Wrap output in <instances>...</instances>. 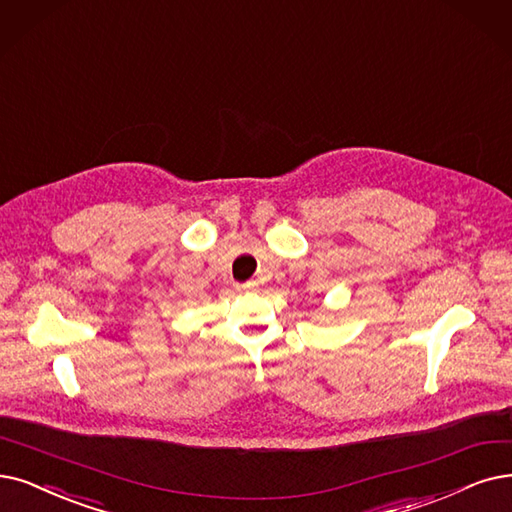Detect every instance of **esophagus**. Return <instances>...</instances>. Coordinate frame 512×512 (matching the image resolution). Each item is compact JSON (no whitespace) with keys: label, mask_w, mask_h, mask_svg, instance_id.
I'll return each instance as SVG.
<instances>
[{"label":"esophagus","mask_w":512,"mask_h":512,"mask_svg":"<svg viewBox=\"0 0 512 512\" xmlns=\"http://www.w3.org/2000/svg\"><path fill=\"white\" fill-rule=\"evenodd\" d=\"M241 292H254L256 290V281H245L239 285Z\"/></svg>","instance_id":"esophagus-1"}]
</instances>
